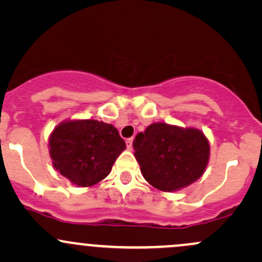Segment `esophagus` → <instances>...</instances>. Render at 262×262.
Returning <instances> with one entry per match:
<instances>
[{
	"instance_id": "1",
	"label": "esophagus",
	"mask_w": 262,
	"mask_h": 262,
	"mask_svg": "<svg viewBox=\"0 0 262 262\" xmlns=\"http://www.w3.org/2000/svg\"><path fill=\"white\" fill-rule=\"evenodd\" d=\"M125 143H127V148L129 150H133V138H129V139H127Z\"/></svg>"
}]
</instances>
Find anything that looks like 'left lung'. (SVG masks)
Here are the masks:
<instances>
[{"label": "left lung", "instance_id": "8db88e82", "mask_svg": "<svg viewBox=\"0 0 262 262\" xmlns=\"http://www.w3.org/2000/svg\"><path fill=\"white\" fill-rule=\"evenodd\" d=\"M133 145L144 179L162 192L197 181L209 161V141L197 128L152 123L135 137Z\"/></svg>", "mask_w": 262, "mask_h": 262}]
</instances>
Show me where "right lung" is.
<instances>
[{
    "label": "right lung",
    "mask_w": 262,
    "mask_h": 262,
    "mask_svg": "<svg viewBox=\"0 0 262 262\" xmlns=\"http://www.w3.org/2000/svg\"><path fill=\"white\" fill-rule=\"evenodd\" d=\"M48 146L54 169L79 187H91L106 179L125 150L117 128L96 119L59 123Z\"/></svg>",
    "instance_id": "right-lung-1"
}]
</instances>
